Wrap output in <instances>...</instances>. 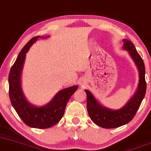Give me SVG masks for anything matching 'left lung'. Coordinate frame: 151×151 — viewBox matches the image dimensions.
I'll list each match as a JSON object with an SVG mask.
<instances>
[{
	"label": "left lung",
	"mask_w": 151,
	"mask_h": 151,
	"mask_svg": "<svg viewBox=\"0 0 151 151\" xmlns=\"http://www.w3.org/2000/svg\"><path fill=\"white\" fill-rule=\"evenodd\" d=\"M124 49L129 51L131 56L137 65L139 71V83L134 96L122 109L111 110L100 105L89 90L87 94V109L90 119L94 123L102 128L113 129L128 124L134 117L144 98L146 91L145 79V65L142 58L136 51L134 44L128 40H124Z\"/></svg>",
	"instance_id": "obj_1"
}]
</instances>
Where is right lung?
I'll return each instance as SVG.
<instances>
[{
  "label": "right lung",
  "instance_id": "right-lung-1",
  "mask_svg": "<svg viewBox=\"0 0 151 151\" xmlns=\"http://www.w3.org/2000/svg\"><path fill=\"white\" fill-rule=\"evenodd\" d=\"M40 37H33L27 43L11 67L8 77L9 96L12 107L26 125L32 128L47 129L58 123L63 117L68 101L77 90L78 86L60 90L49 104L43 107H35L26 100L21 89V71L25 54Z\"/></svg>",
  "mask_w": 151,
  "mask_h": 151
}]
</instances>
